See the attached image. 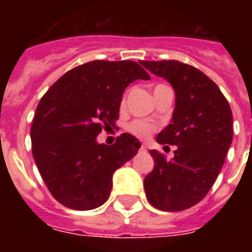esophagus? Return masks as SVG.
<instances>
[{
	"instance_id": "esophagus-1",
	"label": "esophagus",
	"mask_w": 252,
	"mask_h": 252,
	"mask_svg": "<svg viewBox=\"0 0 252 252\" xmlns=\"http://www.w3.org/2000/svg\"><path fill=\"white\" fill-rule=\"evenodd\" d=\"M146 149H148V148H146L145 144H142V145L140 146V150H141V152H146Z\"/></svg>"
}]
</instances>
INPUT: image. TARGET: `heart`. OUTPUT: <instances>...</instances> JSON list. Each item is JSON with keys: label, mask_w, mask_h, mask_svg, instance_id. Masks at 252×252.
I'll return each mask as SVG.
<instances>
[{"label": "heart", "mask_w": 252, "mask_h": 252, "mask_svg": "<svg viewBox=\"0 0 252 252\" xmlns=\"http://www.w3.org/2000/svg\"><path fill=\"white\" fill-rule=\"evenodd\" d=\"M158 86H161V85H158ZM122 102L123 103L126 102V96L123 98ZM128 130H129L132 134H134V136H137V137L146 138V137H149L150 134L153 133L154 126H152L150 123L145 122V120H133L132 123H129V126H128Z\"/></svg>", "instance_id": "1"}]
</instances>
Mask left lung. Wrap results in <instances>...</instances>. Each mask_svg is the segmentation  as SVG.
I'll use <instances>...</instances> for the list:
<instances>
[{
  "instance_id": "8db88e82",
  "label": "left lung",
  "mask_w": 252,
  "mask_h": 252,
  "mask_svg": "<svg viewBox=\"0 0 252 252\" xmlns=\"http://www.w3.org/2000/svg\"><path fill=\"white\" fill-rule=\"evenodd\" d=\"M141 65L175 90L171 124L157 141L176 150L172 159L150 150L154 168L144 179L146 197L161 211H184L201 201L217 179L233 141V114L219 86L195 66L176 60Z\"/></svg>"
}]
</instances>
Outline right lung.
<instances>
[{
  "instance_id": "1",
  "label": "right lung",
  "mask_w": 252,
  "mask_h": 252,
  "mask_svg": "<svg viewBox=\"0 0 252 252\" xmlns=\"http://www.w3.org/2000/svg\"><path fill=\"white\" fill-rule=\"evenodd\" d=\"M150 80L130 60H95L73 68L43 95L31 126L32 156L52 196L64 207L89 211L110 196L112 175L137 154L140 142L123 133L114 145L96 142L115 126L126 87Z\"/></svg>"
}]
</instances>
